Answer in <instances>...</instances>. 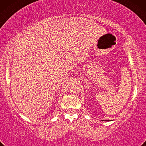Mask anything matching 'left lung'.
<instances>
[{
    "instance_id": "1",
    "label": "left lung",
    "mask_w": 146,
    "mask_h": 146,
    "mask_svg": "<svg viewBox=\"0 0 146 146\" xmlns=\"http://www.w3.org/2000/svg\"><path fill=\"white\" fill-rule=\"evenodd\" d=\"M106 121H109V120H108V119H107V120H106Z\"/></svg>"
}]
</instances>
